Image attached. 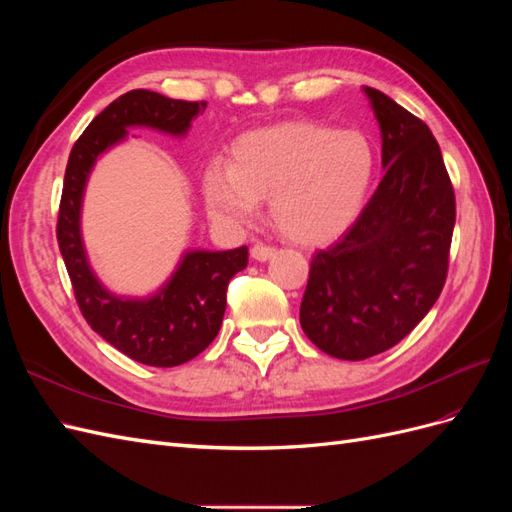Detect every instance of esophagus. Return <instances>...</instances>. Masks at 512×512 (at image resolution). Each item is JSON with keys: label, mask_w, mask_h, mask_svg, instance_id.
<instances>
[{"label": "esophagus", "mask_w": 512, "mask_h": 512, "mask_svg": "<svg viewBox=\"0 0 512 512\" xmlns=\"http://www.w3.org/2000/svg\"><path fill=\"white\" fill-rule=\"evenodd\" d=\"M250 254H252V258L258 260V262H267V260H271V258L275 256V247L265 245V243H256V245L252 247V250H250Z\"/></svg>", "instance_id": "esophagus-1"}]
</instances>
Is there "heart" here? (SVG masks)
<instances>
[{
    "label": "heart",
    "instance_id": "b5f03b06",
    "mask_svg": "<svg viewBox=\"0 0 512 512\" xmlns=\"http://www.w3.org/2000/svg\"><path fill=\"white\" fill-rule=\"evenodd\" d=\"M376 149L359 130L284 121L239 136L228 168L211 166L203 196L213 220L250 224L269 200L273 226L301 245L329 243L359 220L376 177Z\"/></svg>",
    "mask_w": 512,
    "mask_h": 512
}]
</instances>
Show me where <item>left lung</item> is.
I'll return each mask as SVG.
<instances>
[{"instance_id": "8db88e82", "label": "left lung", "mask_w": 512, "mask_h": 512, "mask_svg": "<svg viewBox=\"0 0 512 512\" xmlns=\"http://www.w3.org/2000/svg\"><path fill=\"white\" fill-rule=\"evenodd\" d=\"M380 126L384 177L363 213L316 252L301 327L335 359L363 361L399 344L446 282L455 192L425 123L382 91L363 87Z\"/></svg>"}]
</instances>
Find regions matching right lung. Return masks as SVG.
<instances>
[{
	"instance_id": "1",
	"label": "right lung",
	"mask_w": 512,
	"mask_h": 512,
	"mask_svg": "<svg viewBox=\"0 0 512 512\" xmlns=\"http://www.w3.org/2000/svg\"><path fill=\"white\" fill-rule=\"evenodd\" d=\"M207 102L166 98L134 89L108 104L74 143L61 192L57 243L85 320L102 339L130 359L151 367H175L203 352L222 327L226 288L247 267V247L188 250L173 275L149 297H119L89 265L81 235L87 179L98 158L126 141L130 128L185 136Z\"/></svg>"
}]
</instances>
